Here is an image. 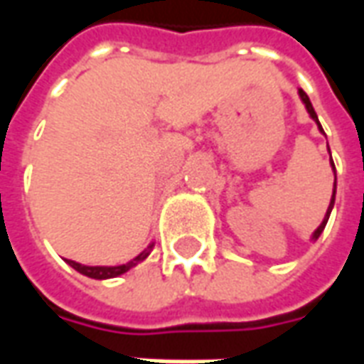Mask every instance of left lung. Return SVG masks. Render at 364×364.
I'll return each mask as SVG.
<instances>
[{"instance_id":"left-lung-1","label":"left lung","mask_w":364,"mask_h":364,"mask_svg":"<svg viewBox=\"0 0 364 364\" xmlns=\"http://www.w3.org/2000/svg\"><path fill=\"white\" fill-rule=\"evenodd\" d=\"M298 95H300V99H302V103H304L308 114H310L314 122L318 124V130H320L321 134H326V132H323V128H321L320 120H318V114H316L312 103H310V97L306 95V93L302 90H298ZM328 150H329V146H328ZM329 158H331V151H329ZM329 164H331V169H333V175H336V166H333V161H329ZM336 189H337V177H336V181H333V193H331V200H329V206H328V210H326V216H323V220H321L320 226L314 230V234H312L314 242H316V240H318V237L321 236V232H323V228H326V224H328L329 214H331V208H333V203H336Z\"/></svg>"}]
</instances>
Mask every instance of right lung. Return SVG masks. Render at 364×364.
Returning <instances> with one entry per match:
<instances>
[{
	"label": "right lung",
	"mask_w": 364,
	"mask_h": 364,
	"mask_svg": "<svg viewBox=\"0 0 364 364\" xmlns=\"http://www.w3.org/2000/svg\"><path fill=\"white\" fill-rule=\"evenodd\" d=\"M154 245L156 242H151L142 253H138L134 259H130L128 263H122V265H82V263H77V261L66 259V263L70 267H74L77 273L85 274V277H90V279H97V281H105V279H114V277H120V274H124L127 271H130L132 267H136L138 263H142L150 252L154 250Z\"/></svg>",
	"instance_id": "right-lung-1"
}]
</instances>
